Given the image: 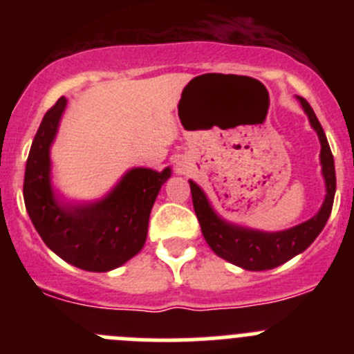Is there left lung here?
I'll return each mask as SVG.
<instances>
[{
	"mask_svg": "<svg viewBox=\"0 0 354 354\" xmlns=\"http://www.w3.org/2000/svg\"><path fill=\"white\" fill-rule=\"evenodd\" d=\"M308 116L310 124L319 135L320 149V164H322V174L326 180V200L319 212L312 219L289 227L286 231H276V233H266V231L248 230V227L236 226V224L226 223L223 217L216 214L212 205L207 200L205 194L197 183L190 180L192 200L197 219L202 227V234L216 255L238 267L246 270H267L288 262L298 253L305 252L310 245L315 241L320 231L326 226L330 216L332 203L335 195V169L334 157H332L329 142L322 130V124L317 120L312 106L303 97H298Z\"/></svg>",
	"mask_w": 354,
	"mask_h": 354,
	"instance_id": "1",
	"label": "left lung"
}]
</instances>
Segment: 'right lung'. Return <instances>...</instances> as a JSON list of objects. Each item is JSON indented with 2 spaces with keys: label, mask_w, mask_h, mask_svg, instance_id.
Here are the masks:
<instances>
[{
  "label": "right lung",
  "mask_w": 354,
  "mask_h": 354,
  "mask_svg": "<svg viewBox=\"0 0 354 354\" xmlns=\"http://www.w3.org/2000/svg\"><path fill=\"white\" fill-rule=\"evenodd\" d=\"M65 108L66 99L59 97L44 114L32 142L24 178L25 209L42 241L65 262L91 272H108L144 248L152 205L171 169L157 173L133 167L99 202H59L51 187L49 149Z\"/></svg>",
  "instance_id": "add662e5"
}]
</instances>
